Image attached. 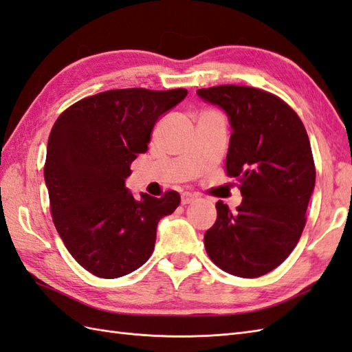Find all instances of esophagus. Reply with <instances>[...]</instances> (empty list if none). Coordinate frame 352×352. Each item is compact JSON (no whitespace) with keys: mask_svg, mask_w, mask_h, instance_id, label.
Masks as SVG:
<instances>
[{"mask_svg":"<svg viewBox=\"0 0 352 352\" xmlns=\"http://www.w3.org/2000/svg\"><path fill=\"white\" fill-rule=\"evenodd\" d=\"M196 201V196L192 193H183L182 195V204L183 206H187V204H192Z\"/></svg>","mask_w":352,"mask_h":352,"instance_id":"34e87169","label":"esophagus"}]
</instances>
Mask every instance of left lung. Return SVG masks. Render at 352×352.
Returning a JSON list of instances; mask_svg holds the SVG:
<instances>
[{
  "label": "left lung",
  "mask_w": 352,
  "mask_h": 352,
  "mask_svg": "<svg viewBox=\"0 0 352 352\" xmlns=\"http://www.w3.org/2000/svg\"><path fill=\"white\" fill-rule=\"evenodd\" d=\"M232 126L225 170L243 202L232 214L216 204V223L204 235L210 259L223 272L253 279L279 267L297 246L315 187V162L297 112L280 97L246 85L198 89Z\"/></svg>",
  "instance_id": "obj_1"
}]
</instances>
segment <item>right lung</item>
Instances as JSON below:
<instances>
[{
    "instance_id": "right-lung-1",
    "label": "right lung",
    "mask_w": 352,
    "mask_h": 352,
    "mask_svg": "<svg viewBox=\"0 0 352 352\" xmlns=\"http://www.w3.org/2000/svg\"><path fill=\"white\" fill-rule=\"evenodd\" d=\"M187 96V89H109L69 106L47 139L45 182L54 225L70 255L87 272L116 279L145 264L163 216L179 195L142 193L124 179L130 163L148 150L153 127Z\"/></svg>"
}]
</instances>
